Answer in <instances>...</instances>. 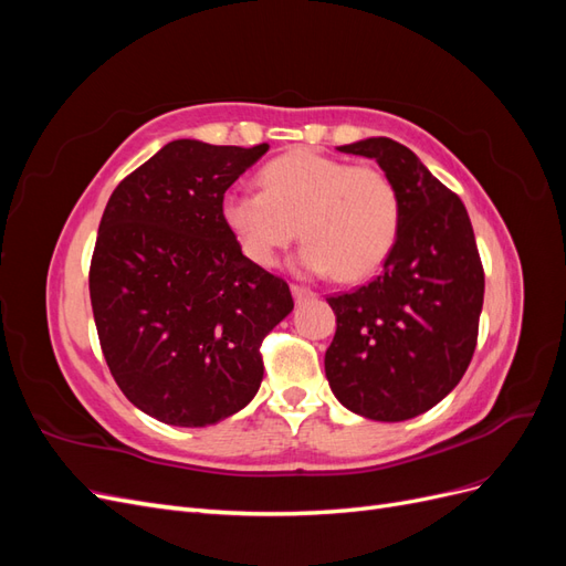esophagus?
Returning a JSON list of instances; mask_svg holds the SVG:
<instances>
[{"instance_id":"esophagus-1","label":"esophagus","mask_w":566,"mask_h":566,"mask_svg":"<svg viewBox=\"0 0 566 566\" xmlns=\"http://www.w3.org/2000/svg\"><path fill=\"white\" fill-rule=\"evenodd\" d=\"M293 297H295V302L300 304V302H306V300H312V297H316V293H312L310 287H302V285H293Z\"/></svg>"}]
</instances>
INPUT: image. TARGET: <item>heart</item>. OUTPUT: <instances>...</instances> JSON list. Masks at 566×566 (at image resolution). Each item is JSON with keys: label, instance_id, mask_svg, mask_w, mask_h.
Masks as SVG:
<instances>
[{"label": "heart", "instance_id": "heart-1", "mask_svg": "<svg viewBox=\"0 0 566 566\" xmlns=\"http://www.w3.org/2000/svg\"><path fill=\"white\" fill-rule=\"evenodd\" d=\"M264 191L231 188L221 221L248 260L269 269L302 233L297 269L345 281L378 271L397 243L399 193L385 172L297 148L260 172Z\"/></svg>", "mask_w": 566, "mask_h": 566}]
</instances>
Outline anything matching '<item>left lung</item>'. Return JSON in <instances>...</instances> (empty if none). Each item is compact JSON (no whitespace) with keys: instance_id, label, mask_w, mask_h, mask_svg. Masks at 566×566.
<instances>
[{"instance_id":"left-lung-1","label":"left lung","mask_w":566,"mask_h":566,"mask_svg":"<svg viewBox=\"0 0 566 566\" xmlns=\"http://www.w3.org/2000/svg\"><path fill=\"white\" fill-rule=\"evenodd\" d=\"M339 150L380 165L399 193L401 224L380 276L328 297L337 331L325 352V378L352 413L401 422L437 406L465 375L484 269L465 205L413 150L387 136Z\"/></svg>"}]
</instances>
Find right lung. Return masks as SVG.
I'll return each instance as SVG.
<instances>
[{"label":"right lung","instance_id":"1","mask_svg":"<svg viewBox=\"0 0 566 566\" xmlns=\"http://www.w3.org/2000/svg\"><path fill=\"white\" fill-rule=\"evenodd\" d=\"M266 150L169 142L101 217L90 271L101 349L125 397L165 424L208 427L245 408L264 378L262 337L295 306L219 212Z\"/></svg>","mask_w":566,"mask_h":566}]
</instances>
